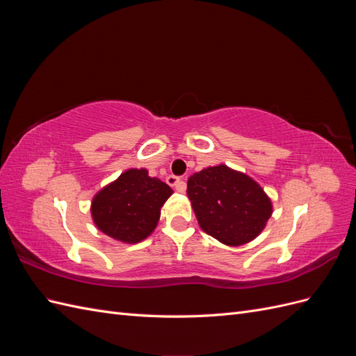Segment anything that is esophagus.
Listing matches in <instances>:
<instances>
[{
  "instance_id": "1",
  "label": "esophagus",
  "mask_w": 356,
  "mask_h": 356,
  "mask_svg": "<svg viewBox=\"0 0 356 356\" xmlns=\"http://www.w3.org/2000/svg\"><path fill=\"white\" fill-rule=\"evenodd\" d=\"M166 182L170 187H175L177 191H184L186 190V182L182 181L179 177L169 175V177H166Z\"/></svg>"
}]
</instances>
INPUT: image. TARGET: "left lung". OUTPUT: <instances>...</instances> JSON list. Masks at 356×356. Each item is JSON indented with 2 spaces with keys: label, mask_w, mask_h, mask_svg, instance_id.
I'll return each instance as SVG.
<instances>
[{
  "label": "left lung",
  "mask_w": 356,
  "mask_h": 356,
  "mask_svg": "<svg viewBox=\"0 0 356 356\" xmlns=\"http://www.w3.org/2000/svg\"><path fill=\"white\" fill-rule=\"evenodd\" d=\"M187 196L200 229L229 246L254 241L273 212L270 197L257 181L225 165L193 174Z\"/></svg>",
  "instance_id": "obj_1"
}]
</instances>
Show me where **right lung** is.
Instances as JSON below:
<instances>
[{
	"label": "right lung",
	"mask_w": 356,
	"mask_h": 356,
	"mask_svg": "<svg viewBox=\"0 0 356 356\" xmlns=\"http://www.w3.org/2000/svg\"><path fill=\"white\" fill-rule=\"evenodd\" d=\"M172 193L166 182L148 177L147 169H127L95 195L93 222L115 241L138 243L154 232L160 209Z\"/></svg>",
	"instance_id": "right-lung-1"
}]
</instances>
